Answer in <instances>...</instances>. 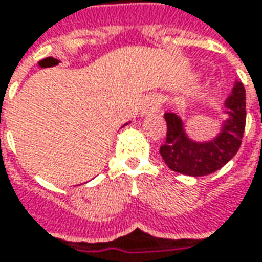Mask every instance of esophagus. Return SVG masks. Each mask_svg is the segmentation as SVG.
I'll return each mask as SVG.
<instances>
[{"instance_id":"1","label":"esophagus","mask_w":262,"mask_h":262,"mask_svg":"<svg viewBox=\"0 0 262 262\" xmlns=\"http://www.w3.org/2000/svg\"><path fill=\"white\" fill-rule=\"evenodd\" d=\"M161 105V100L158 97H149L146 98V101L143 104V108H142V114H149L157 112Z\"/></svg>"}]
</instances>
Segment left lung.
<instances>
[{
	"label": "left lung",
	"instance_id": "1",
	"mask_svg": "<svg viewBox=\"0 0 262 262\" xmlns=\"http://www.w3.org/2000/svg\"><path fill=\"white\" fill-rule=\"evenodd\" d=\"M229 119L223 123L217 138L210 142H194L185 135L181 119L174 113H165L167 139L161 145L159 154L168 168L184 176H209L226 165L238 152L242 143L247 112L245 88L236 82L232 94L225 101Z\"/></svg>",
	"mask_w": 262,
	"mask_h": 262
}]
</instances>
